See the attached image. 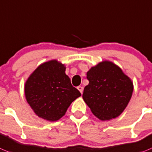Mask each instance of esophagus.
<instances>
[{
	"label": "esophagus",
	"mask_w": 152,
	"mask_h": 152,
	"mask_svg": "<svg viewBox=\"0 0 152 152\" xmlns=\"http://www.w3.org/2000/svg\"><path fill=\"white\" fill-rule=\"evenodd\" d=\"M77 88H78V90L80 91V93H81V94H83V86H78Z\"/></svg>",
	"instance_id": "34e87169"
}]
</instances>
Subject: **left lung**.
I'll use <instances>...</instances> for the list:
<instances>
[{
	"mask_svg": "<svg viewBox=\"0 0 152 152\" xmlns=\"http://www.w3.org/2000/svg\"><path fill=\"white\" fill-rule=\"evenodd\" d=\"M89 81L83 98L97 118L102 121L119 117L129 104L133 83L117 64L103 61L86 73Z\"/></svg>",
	"mask_w": 152,
	"mask_h": 152,
	"instance_id": "obj_1",
	"label": "left lung"
}]
</instances>
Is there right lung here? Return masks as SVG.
I'll list each match as a JSON object with an SVG mask.
<instances>
[{
    "label": "right lung",
    "instance_id": "right-lung-1",
    "mask_svg": "<svg viewBox=\"0 0 152 152\" xmlns=\"http://www.w3.org/2000/svg\"><path fill=\"white\" fill-rule=\"evenodd\" d=\"M65 71V64L50 60L40 64L26 79V99L40 118L50 122L60 120L70 104L81 96Z\"/></svg>",
    "mask_w": 152,
    "mask_h": 152
}]
</instances>
